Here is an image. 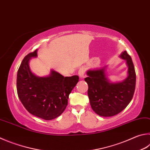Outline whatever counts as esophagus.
Listing matches in <instances>:
<instances>
[{"mask_svg":"<svg viewBox=\"0 0 150 150\" xmlns=\"http://www.w3.org/2000/svg\"><path fill=\"white\" fill-rule=\"evenodd\" d=\"M84 72H85V69H84V67L80 68V69L79 70V72H78L79 76L80 78H84Z\"/></svg>","mask_w":150,"mask_h":150,"instance_id":"obj_1","label":"esophagus"}]
</instances>
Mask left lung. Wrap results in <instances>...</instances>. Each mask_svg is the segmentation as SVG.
<instances>
[{
  "mask_svg": "<svg viewBox=\"0 0 150 150\" xmlns=\"http://www.w3.org/2000/svg\"><path fill=\"white\" fill-rule=\"evenodd\" d=\"M120 58L127 62L128 77L119 83H111L102 69L88 70V77L84 79L88 85V96L92 110L102 117H111L122 111L129 105L134 95L136 86V73L132 58L127 51Z\"/></svg>",
  "mask_w": 150,
  "mask_h": 150,
  "instance_id": "obj_1",
  "label": "left lung"
}]
</instances>
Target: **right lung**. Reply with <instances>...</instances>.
<instances>
[{
  "instance_id": "obj_1",
  "label": "right lung",
  "mask_w": 150,
  "mask_h": 150,
  "mask_svg": "<svg viewBox=\"0 0 150 150\" xmlns=\"http://www.w3.org/2000/svg\"><path fill=\"white\" fill-rule=\"evenodd\" d=\"M37 56V49L23 58L17 74L19 98L29 112L45 120H52L64 112L68 98L78 83L79 76L64 77L51 70L47 77H38L31 72L29 62Z\"/></svg>"
}]
</instances>
